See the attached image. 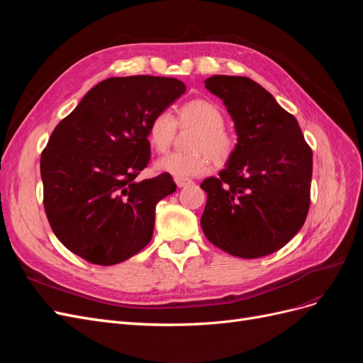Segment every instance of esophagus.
<instances>
[{
	"mask_svg": "<svg viewBox=\"0 0 363 363\" xmlns=\"http://www.w3.org/2000/svg\"><path fill=\"white\" fill-rule=\"evenodd\" d=\"M174 182H175V184L179 186V188H184V186H188V184L192 183V180H189V179H180V177H175Z\"/></svg>",
	"mask_w": 363,
	"mask_h": 363,
	"instance_id": "34e87169",
	"label": "esophagus"
}]
</instances>
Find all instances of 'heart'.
<instances>
[{
  "mask_svg": "<svg viewBox=\"0 0 363 363\" xmlns=\"http://www.w3.org/2000/svg\"><path fill=\"white\" fill-rule=\"evenodd\" d=\"M179 128H194L188 140V152H169L156 162L160 172L172 177H199L211 169L212 160L224 164L236 150V136L224 125V113L215 103L196 98L179 107L175 119L160 112L150 121L148 142L157 152L167 151Z\"/></svg>",
  "mask_w": 363,
  "mask_h": 363,
  "instance_id": "1",
  "label": "heart"
}]
</instances>
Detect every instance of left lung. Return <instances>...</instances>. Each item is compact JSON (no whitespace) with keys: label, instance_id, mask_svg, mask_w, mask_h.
I'll list each match as a JSON object with an SVG mask.
<instances>
[{"label":"left lung","instance_id":"left-lung-1","mask_svg":"<svg viewBox=\"0 0 363 363\" xmlns=\"http://www.w3.org/2000/svg\"><path fill=\"white\" fill-rule=\"evenodd\" d=\"M206 89L224 101L238 144L232 159L201 183V228L228 255L256 259L298 233L311 206L312 150L296 119L248 77L213 75Z\"/></svg>","mask_w":363,"mask_h":363}]
</instances>
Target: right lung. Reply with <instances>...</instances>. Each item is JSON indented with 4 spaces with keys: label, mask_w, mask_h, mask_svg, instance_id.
<instances>
[{
    "label": "right lung",
    "mask_w": 363,
    "mask_h": 363,
    "mask_svg": "<svg viewBox=\"0 0 363 363\" xmlns=\"http://www.w3.org/2000/svg\"><path fill=\"white\" fill-rule=\"evenodd\" d=\"M186 92L171 77H112L54 128L40 156L43 207L54 235L95 265H116L148 245L169 174L138 182L150 162L148 124Z\"/></svg>",
    "instance_id": "right-lung-1"
}]
</instances>
